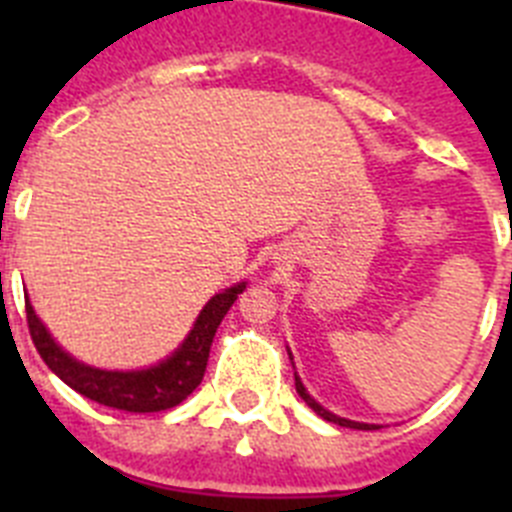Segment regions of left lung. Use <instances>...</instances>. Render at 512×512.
I'll return each mask as SVG.
<instances>
[{
	"instance_id": "obj_1",
	"label": "left lung",
	"mask_w": 512,
	"mask_h": 512,
	"mask_svg": "<svg viewBox=\"0 0 512 512\" xmlns=\"http://www.w3.org/2000/svg\"><path fill=\"white\" fill-rule=\"evenodd\" d=\"M287 351H289V348H287ZM289 359H292V354H289ZM292 366H295V361H292ZM295 387H297V395H300L302 400H305L307 405H310V408L320 415V418L328 420V423H338V425H343V428H356V431H374V428H379V425H374V423H359V420L341 418V415H333L330 410H325L323 405H320V402L305 390V384H302V379L297 377V372H295Z\"/></svg>"
}]
</instances>
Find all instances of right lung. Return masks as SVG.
<instances>
[{
  "label": "right lung",
  "mask_w": 512,
  "mask_h": 512,
  "mask_svg": "<svg viewBox=\"0 0 512 512\" xmlns=\"http://www.w3.org/2000/svg\"><path fill=\"white\" fill-rule=\"evenodd\" d=\"M243 289H246V282H238L210 297V302L202 307L194 320L187 338L179 343V348H174V354L148 369H130V372L99 369V366H89L74 359L69 351L58 346L56 338L40 323L30 300H25V310L38 354L43 356L48 369L69 384L71 390L99 402V405L125 410V413H158V410L176 408L200 387L217 325L223 323Z\"/></svg>",
  "instance_id": "add662e5"
}]
</instances>
